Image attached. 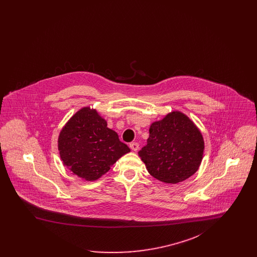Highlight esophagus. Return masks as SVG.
I'll return each mask as SVG.
<instances>
[{"label":"esophagus","mask_w":257,"mask_h":257,"mask_svg":"<svg viewBox=\"0 0 257 257\" xmlns=\"http://www.w3.org/2000/svg\"><path fill=\"white\" fill-rule=\"evenodd\" d=\"M130 148H131L133 151H138L139 148H140V146H139L138 143H131V144H130Z\"/></svg>","instance_id":"34e87169"}]
</instances>
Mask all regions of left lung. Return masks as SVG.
Listing matches in <instances>:
<instances>
[{"label":"left lung","mask_w":257,"mask_h":257,"mask_svg":"<svg viewBox=\"0 0 257 257\" xmlns=\"http://www.w3.org/2000/svg\"><path fill=\"white\" fill-rule=\"evenodd\" d=\"M203 151L200 130L182 111L173 110L150 125L147 145L139 156L154 178L176 184L196 173Z\"/></svg>","instance_id":"left-lung-1"}]
</instances>
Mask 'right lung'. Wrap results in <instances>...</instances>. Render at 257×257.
Masks as SVG:
<instances>
[{
  "label": "right lung",
  "mask_w": 257,
  "mask_h": 257,
  "mask_svg": "<svg viewBox=\"0 0 257 257\" xmlns=\"http://www.w3.org/2000/svg\"><path fill=\"white\" fill-rule=\"evenodd\" d=\"M58 149L66 169L85 181L97 180L130 152L117 133L107 127V120L90 107L80 109L65 123Z\"/></svg>",
  "instance_id": "add662e5"
}]
</instances>
